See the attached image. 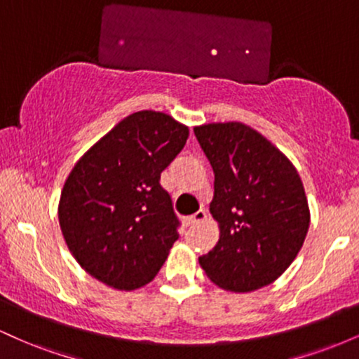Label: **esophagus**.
I'll use <instances>...</instances> for the list:
<instances>
[{"instance_id": "esophagus-1", "label": "esophagus", "mask_w": 359, "mask_h": 359, "mask_svg": "<svg viewBox=\"0 0 359 359\" xmlns=\"http://www.w3.org/2000/svg\"><path fill=\"white\" fill-rule=\"evenodd\" d=\"M205 217H208V212L204 211V209H201V211H197L196 214H192L191 217H187V224L189 226H194V224H199V222H203Z\"/></svg>"}]
</instances>
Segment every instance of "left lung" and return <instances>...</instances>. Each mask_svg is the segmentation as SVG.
I'll use <instances>...</instances> for the list:
<instances>
[{
	"mask_svg": "<svg viewBox=\"0 0 359 359\" xmlns=\"http://www.w3.org/2000/svg\"><path fill=\"white\" fill-rule=\"evenodd\" d=\"M214 170L209 205L219 241L199 263L216 285L251 292L270 285L302 248L311 214L302 180L277 147L243 123L194 128Z\"/></svg>",
	"mask_w": 359,
	"mask_h": 359,
	"instance_id": "1",
	"label": "left lung"
}]
</instances>
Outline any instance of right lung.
Returning <instances> with one entry per match:
<instances>
[{
  "instance_id": "add662e5",
  "label": "right lung",
  "mask_w": 359,
  "mask_h": 359,
  "mask_svg": "<svg viewBox=\"0 0 359 359\" xmlns=\"http://www.w3.org/2000/svg\"><path fill=\"white\" fill-rule=\"evenodd\" d=\"M189 128L158 111L119 121L81 156L59 203L62 234L90 277L118 290L155 278L179 240V217L160 174L180 154Z\"/></svg>"
}]
</instances>
